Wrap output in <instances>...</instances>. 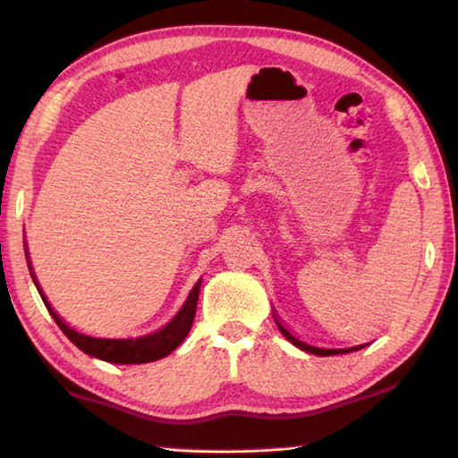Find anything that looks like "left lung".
<instances>
[{"instance_id": "1", "label": "left lung", "mask_w": 458, "mask_h": 458, "mask_svg": "<svg viewBox=\"0 0 458 458\" xmlns=\"http://www.w3.org/2000/svg\"><path fill=\"white\" fill-rule=\"evenodd\" d=\"M275 321H276V325H278V331L283 333V335L291 341L293 345H297L299 350H303V352H307V353H313V355H339V353H350V352H358V350H361V347H366V344L363 345H355V347H344V350H325V347H315V345H309V344H305V341H301V339H297L293 335V333L289 331V329H284V325L276 319L275 317Z\"/></svg>"}]
</instances>
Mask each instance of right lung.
<instances>
[{
	"mask_svg": "<svg viewBox=\"0 0 458 458\" xmlns=\"http://www.w3.org/2000/svg\"><path fill=\"white\" fill-rule=\"evenodd\" d=\"M30 267V265H28ZM30 275L34 278V284L38 286V293L44 301V305L48 307L52 319L56 321L62 333L72 341V344L82 350L84 353L92 355V358H98L103 361L111 363H149L155 360L165 358V355L172 353L174 350L180 347L182 341L188 335L193 323V317H196V307H198V297H199V283L193 286L185 305L180 309L172 321H169L164 329L149 333V335L143 337H131V339H103V337H90L82 335V333L74 331L72 327L60 319L58 313L50 307L48 301H46L40 284L36 283V276L32 273V267H30Z\"/></svg>",
	"mask_w": 458,
	"mask_h": 458,
	"instance_id": "add662e5",
	"label": "right lung"
}]
</instances>
